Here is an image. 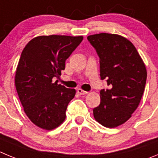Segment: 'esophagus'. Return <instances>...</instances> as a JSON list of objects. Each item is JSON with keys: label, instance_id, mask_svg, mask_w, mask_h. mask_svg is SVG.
<instances>
[{"label": "esophagus", "instance_id": "34e87169", "mask_svg": "<svg viewBox=\"0 0 158 158\" xmlns=\"http://www.w3.org/2000/svg\"><path fill=\"white\" fill-rule=\"evenodd\" d=\"M77 92H78V94H80V95H84V94H88L87 91L82 90V89H78Z\"/></svg>", "mask_w": 158, "mask_h": 158}]
</instances>
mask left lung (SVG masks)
<instances>
[{
	"label": "left lung",
	"instance_id": "obj_1",
	"mask_svg": "<svg viewBox=\"0 0 158 158\" xmlns=\"http://www.w3.org/2000/svg\"><path fill=\"white\" fill-rule=\"evenodd\" d=\"M100 58V76L109 89L100 91L101 102L94 117L104 127L113 128L131 117L146 86V66L135 45L124 37L101 33L87 37Z\"/></svg>",
	"mask_w": 158,
	"mask_h": 158
}]
</instances>
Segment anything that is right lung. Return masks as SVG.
Returning a JSON list of instances; mask_svg holds the SVG:
<instances>
[{"mask_svg":"<svg viewBox=\"0 0 158 158\" xmlns=\"http://www.w3.org/2000/svg\"><path fill=\"white\" fill-rule=\"evenodd\" d=\"M82 36L42 35L31 39L21 53L15 76L19 100L31 121L50 131L66 118V109L76 89L58 84L65 61L82 41Z\"/></svg>","mask_w":158,"mask_h":158,"instance_id":"right-lung-1","label":"right lung"}]
</instances>
